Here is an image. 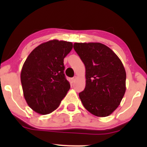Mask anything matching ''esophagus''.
Listing matches in <instances>:
<instances>
[{
    "label": "esophagus",
    "instance_id": "esophagus-1",
    "mask_svg": "<svg viewBox=\"0 0 147 147\" xmlns=\"http://www.w3.org/2000/svg\"><path fill=\"white\" fill-rule=\"evenodd\" d=\"M76 79H77V77H72V78L71 79V82H72V83H73V82H75Z\"/></svg>",
    "mask_w": 147,
    "mask_h": 147
}]
</instances>
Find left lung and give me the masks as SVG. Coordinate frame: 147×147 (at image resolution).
<instances>
[{
    "mask_svg": "<svg viewBox=\"0 0 147 147\" xmlns=\"http://www.w3.org/2000/svg\"><path fill=\"white\" fill-rule=\"evenodd\" d=\"M86 67V87L79 96L86 109L106 117L118 107L126 91V71L115 53L100 43H75Z\"/></svg>",
    "mask_w": 147,
    "mask_h": 147,
    "instance_id": "1",
    "label": "left lung"
}]
</instances>
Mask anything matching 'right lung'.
Instances as JSON below:
<instances>
[{"instance_id":"obj_1","label":"right lung","mask_w":147,"mask_h":147,"mask_svg":"<svg viewBox=\"0 0 147 147\" xmlns=\"http://www.w3.org/2000/svg\"><path fill=\"white\" fill-rule=\"evenodd\" d=\"M72 43L52 40L36 47L25 60L21 81L28 106L41 115L56 110L70 88L66 79L63 59Z\"/></svg>"}]
</instances>
